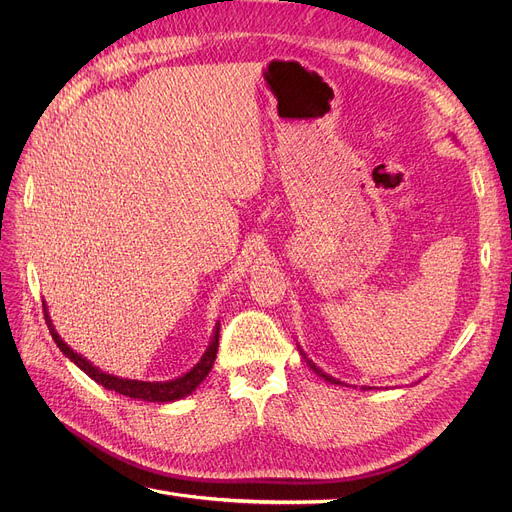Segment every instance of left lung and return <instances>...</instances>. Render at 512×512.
Listing matches in <instances>:
<instances>
[{"label":"left lung","instance_id":"1","mask_svg":"<svg viewBox=\"0 0 512 512\" xmlns=\"http://www.w3.org/2000/svg\"><path fill=\"white\" fill-rule=\"evenodd\" d=\"M297 346H299V344H297ZM299 353L303 355V359L307 361V365H309V367H311V369H313V371H315V373L319 375V378H324L326 382H330V384H334V386H346L344 382H340V380L332 378V375H328L326 371H321V369H319V367H317V365H315V363H313V361H311V359H309V357L305 355V351H303V348H301V346H299ZM363 390H371V388H369V386H363Z\"/></svg>","mask_w":512,"mask_h":512}]
</instances>
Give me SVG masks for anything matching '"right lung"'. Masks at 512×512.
Wrapping results in <instances>:
<instances>
[{
    "mask_svg": "<svg viewBox=\"0 0 512 512\" xmlns=\"http://www.w3.org/2000/svg\"><path fill=\"white\" fill-rule=\"evenodd\" d=\"M43 311H45V321L49 326V332H51V338L53 342H56L60 346V351L80 369L85 371L91 380H95L97 384H101L105 390H114L118 394H124L128 398H134V400H147V402H176L188 394H193L199 384L207 378L211 367H213V361H215V355H218V344H220V321L218 324L213 326V334H211V340H209V346L205 348L203 357L199 359L197 365H193L191 369H188L186 373L178 375V378L174 380H168V382H143V380H128V378H120V375H112V373H105L103 369L95 367L91 361H87V357L78 355L76 351H72V348L62 340V336L56 332V326L51 324V317H49V311H47V305L43 301Z\"/></svg>",
    "mask_w": 512,
    "mask_h": 512,
    "instance_id": "right-lung-1",
    "label": "right lung"
}]
</instances>
